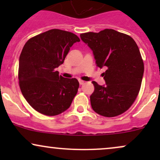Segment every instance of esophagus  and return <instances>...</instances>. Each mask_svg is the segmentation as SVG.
Listing matches in <instances>:
<instances>
[{
  "instance_id": "34e87169",
  "label": "esophagus",
  "mask_w": 160,
  "mask_h": 160,
  "mask_svg": "<svg viewBox=\"0 0 160 160\" xmlns=\"http://www.w3.org/2000/svg\"><path fill=\"white\" fill-rule=\"evenodd\" d=\"M79 82H80V85H83V84L85 83V82H84L83 80H79Z\"/></svg>"
}]
</instances>
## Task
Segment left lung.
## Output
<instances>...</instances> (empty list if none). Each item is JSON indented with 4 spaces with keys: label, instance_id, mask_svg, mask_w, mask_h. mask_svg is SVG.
<instances>
[{
    "label": "left lung",
    "instance_id": "1",
    "mask_svg": "<svg viewBox=\"0 0 160 160\" xmlns=\"http://www.w3.org/2000/svg\"><path fill=\"white\" fill-rule=\"evenodd\" d=\"M80 38L92 51L97 66L107 69L102 74L105 85L92 81L93 111L107 117L122 114L134 103L141 88L144 62L138 47L131 37L113 29L84 33Z\"/></svg>",
    "mask_w": 160,
    "mask_h": 160
}]
</instances>
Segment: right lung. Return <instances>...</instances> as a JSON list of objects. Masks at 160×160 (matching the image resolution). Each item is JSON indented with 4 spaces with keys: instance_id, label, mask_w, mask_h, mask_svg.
Masks as SVG:
<instances>
[{
    "instance_id": "right-lung-1",
    "label": "right lung",
    "mask_w": 160,
    "mask_h": 160,
    "mask_svg": "<svg viewBox=\"0 0 160 160\" xmlns=\"http://www.w3.org/2000/svg\"><path fill=\"white\" fill-rule=\"evenodd\" d=\"M79 41L73 33L51 29L24 46L19 62L20 89L28 104L42 114L56 116L65 111L78 93V80L59 76L56 69Z\"/></svg>"
}]
</instances>
